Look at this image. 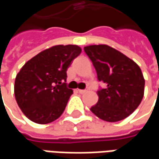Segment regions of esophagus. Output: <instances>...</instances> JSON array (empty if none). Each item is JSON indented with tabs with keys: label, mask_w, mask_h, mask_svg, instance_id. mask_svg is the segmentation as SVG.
Instances as JSON below:
<instances>
[{
	"label": "esophagus",
	"mask_w": 159,
	"mask_h": 159,
	"mask_svg": "<svg viewBox=\"0 0 159 159\" xmlns=\"http://www.w3.org/2000/svg\"><path fill=\"white\" fill-rule=\"evenodd\" d=\"M77 91H78L80 93H82V94H83V93H85L88 92V90H86V89H78Z\"/></svg>",
	"instance_id": "1"
}]
</instances>
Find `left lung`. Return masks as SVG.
I'll return each instance as SVG.
<instances>
[{"instance_id":"obj_1","label":"left lung","mask_w":159,"mask_h":159,"mask_svg":"<svg viewBox=\"0 0 159 159\" xmlns=\"http://www.w3.org/2000/svg\"><path fill=\"white\" fill-rule=\"evenodd\" d=\"M84 51L106 89L97 91L99 100L90 108L100 119L117 122L133 113L144 96L145 79L136 63L107 45H91Z\"/></svg>"}]
</instances>
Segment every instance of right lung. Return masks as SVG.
Segmentation results:
<instances>
[{
    "mask_svg": "<svg viewBox=\"0 0 159 159\" xmlns=\"http://www.w3.org/2000/svg\"><path fill=\"white\" fill-rule=\"evenodd\" d=\"M82 52L76 45L53 46L25 64L16 76L14 94L30 121L46 124L59 118L72 89L66 87V70Z\"/></svg>",
    "mask_w": 159,
    "mask_h": 159,
    "instance_id": "right-lung-1",
    "label": "right lung"
}]
</instances>
